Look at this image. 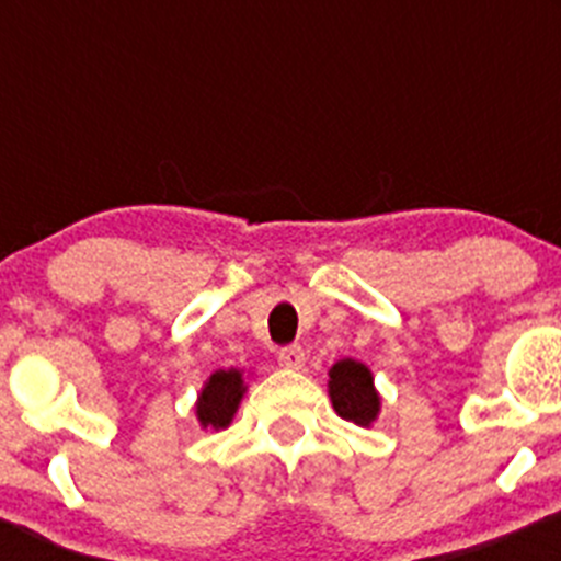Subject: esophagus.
<instances>
[{
  "label": "esophagus",
  "instance_id": "34e87169",
  "mask_svg": "<svg viewBox=\"0 0 561 561\" xmlns=\"http://www.w3.org/2000/svg\"><path fill=\"white\" fill-rule=\"evenodd\" d=\"M304 350L298 347V344H290V347H282L279 350V364L285 366V369H293V371H298V369H304Z\"/></svg>",
  "mask_w": 561,
  "mask_h": 561
}]
</instances>
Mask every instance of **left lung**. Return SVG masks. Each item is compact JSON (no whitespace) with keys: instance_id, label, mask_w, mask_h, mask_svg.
I'll return each mask as SVG.
<instances>
[{"instance_id":"1","label":"left lung","mask_w":561,"mask_h":561,"mask_svg":"<svg viewBox=\"0 0 561 561\" xmlns=\"http://www.w3.org/2000/svg\"><path fill=\"white\" fill-rule=\"evenodd\" d=\"M328 396L339 417L355 423V426H371L380 415V393L375 388L369 366L360 360L344 358L336 360L328 371Z\"/></svg>"}]
</instances>
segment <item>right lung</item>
<instances>
[{
    "label": "right lung",
    "mask_w": 561,
    "mask_h": 561,
    "mask_svg": "<svg viewBox=\"0 0 561 561\" xmlns=\"http://www.w3.org/2000/svg\"><path fill=\"white\" fill-rule=\"evenodd\" d=\"M247 386L244 375L239 369H219L203 386L197 396V421L203 428H225L233 421L241 399H244Z\"/></svg>",
    "instance_id": "obj_1"
}]
</instances>
